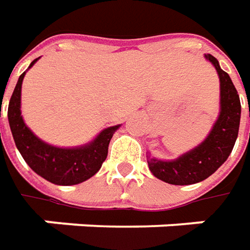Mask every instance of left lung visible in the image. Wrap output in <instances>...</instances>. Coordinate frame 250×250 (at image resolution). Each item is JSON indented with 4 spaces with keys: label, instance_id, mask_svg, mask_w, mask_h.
I'll list each match as a JSON object with an SVG mask.
<instances>
[{
    "label": "left lung",
    "instance_id": "1",
    "mask_svg": "<svg viewBox=\"0 0 250 250\" xmlns=\"http://www.w3.org/2000/svg\"><path fill=\"white\" fill-rule=\"evenodd\" d=\"M220 79V112L216 122L196 147L174 160H160L146 153L151 174L171 185H192L205 181L221 167L234 149L241 121V101L229 75L216 58L205 54Z\"/></svg>",
    "mask_w": 250,
    "mask_h": 250
}]
</instances>
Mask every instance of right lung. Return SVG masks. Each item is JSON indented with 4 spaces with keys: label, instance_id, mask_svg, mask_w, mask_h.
<instances>
[{
    "label": "right lung",
    "instance_id": "obj_1",
    "mask_svg": "<svg viewBox=\"0 0 250 250\" xmlns=\"http://www.w3.org/2000/svg\"><path fill=\"white\" fill-rule=\"evenodd\" d=\"M39 58H36L27 69H30ZM26 72L19 76L8 105V121L19 153L37 175L55 185H78L91 178L107 159L111 138L121 125L103 129L94 139L82 146L58 147L44 142L34 135L22 117L21 96Z\"/></svg>",
    "mask_w": 250,
    "mask_h": 250
}]
</instances>
